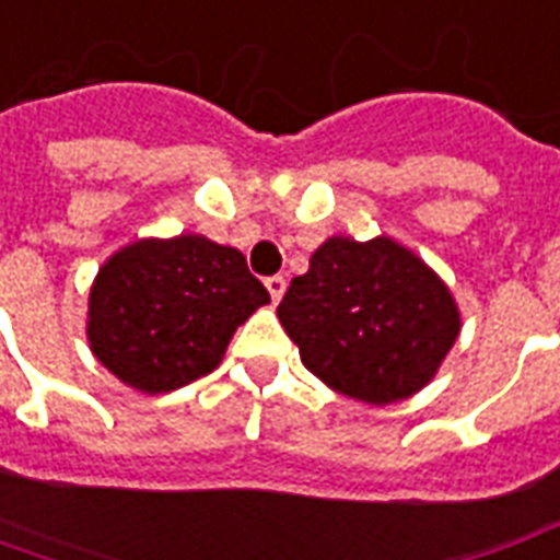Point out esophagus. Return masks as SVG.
I'll return each instance as SVG.
<instances>
[{"label": "esophagus", "mask_w": 560, "mask_h": 560, "mask_svg": "<svg viewBox=\"0 0 560 560\" xmlns=\"http://www.w3.org/2000/svg\"><path fill=\"white\" fill-rule=\"evenodd\" d=\"M284 288H288L284 276H270V279H267V290H270L272 302H279V299L284 296Z\"/></svg>", "instance_id": "1"}]
</instances>
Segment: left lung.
<instances>
[{"label":"left lung","mask_w":560,"mask_h":560,"mask_svg":"<svg viewBox=\"0 0 560 560\" xmlns=\"http://www.w3.org/2000/svg\"><path fill=\"white\" fill-rule=\"evenodd\" d=\"M276 314L311 373L370 405L417 394L460 328L446 284L387 237L323 243Z\"/></svg>","instance_id":"8db88e82"}]
</instances>
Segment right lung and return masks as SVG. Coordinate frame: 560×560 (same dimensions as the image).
<instances>
[{"instance_id":"obj_1","label":"right lung","mask_w":560,"mask_h":560,"mask_svg":"<svg viewBox=\"0 0 560 560\" xmlns=\"http://www.w3.org/2000/svg\"><path fill=\"white\" fill-rule=\"evenodd\" d=\"M270 293L232 246L182 234L117 252L91 290L93 355L147 394L217 370L234 328Z\"/></svg>"}]
</instances>
